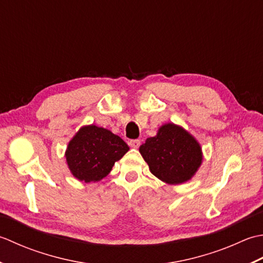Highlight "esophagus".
<instances>
[{
    "label": "esophagus",
    "instance_id": "34e87169",
    "mask_svg": "<svg viewBox=\"0 0 263 263\" xmlns=\"http://www.w3.org/2000/svg\"><path fill=\"white\" fill-rule=\"evenodd\" d=\"M129 145L130 147L138 148L139 145H141V141H139V139H132V141H129Z\"/></svg>",
    "mask_w": 263,
    "mask_h": 263
}]
</instances>
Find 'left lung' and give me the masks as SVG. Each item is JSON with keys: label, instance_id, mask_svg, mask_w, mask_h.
<instances>
[{"label": "left lung", "instance_id": "1", "mask_svg": "<svg viewBox=\"0 0 263 263\" xmlns=\"http://www.w3.org/2000/svg\"><path fill=\"white\" fill-rule=\"evenodd\" d=\"M149 171L160 180L177 185L190 180L202 163L199 142L183 127L164 124L139 146Z\"/></svg>", "mask_w": 263, "mask_h": 263}]
</instances>
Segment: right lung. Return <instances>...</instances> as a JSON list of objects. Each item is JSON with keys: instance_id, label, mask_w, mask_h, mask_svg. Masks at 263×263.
Masks as SVG:
<instances>
[{"instance_id": "add662e5", "label": "right lung", "mask_w": 263, "mask_h": 263, "mask_svg": "<svg viewBox=\"0 0 263 263\" xmlns=\"http://www.w3.org/2000/svg\"><path fill=\"white\" fill-rule=\"evenodd\" d=\"M129 146L114 133L95 125L84 126L68 144L66 159L73 177L80 181H99L108 176L115 162Z\"/></svg>"}]
</instances>
